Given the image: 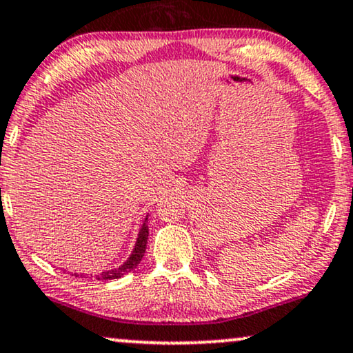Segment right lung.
<instances>
[{
	"label": "right lung",
	"instance_id": "1",
	"mask_svg": "<svg viewBox=\"0 0 353 353\" xmlns=\"http://www.w3.org/2000/svg\"><path fill=\"white\" fill-rule=\"evenodd\" d=\"M146 243H148V215H146L143 225H141L140 231H138L135 248L132 249V254L127 257V261H125L123 264H120L119 267H115V269L101 272V274L96 275V279L97 280H115V279H120V276L130 274L133 269H137V265L140 264L141 259H143L145 251H146ZM74 275L78 276V274H74Z\"/></svg>",
	"mask_w": 353,
	"mask_h": 353
}]
</instances>
